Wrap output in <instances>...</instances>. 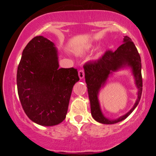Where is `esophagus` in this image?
<instances>
[{"label": "esophagus", "mask_w": 156, "mask_h": 156, "mask_svg": "<svg viewBox=\"0 0 156 156\" xmlns=\"http://www.w3.org/2000/svg\"><path fill=\"white\" fill-rule=\"evenodd\" d=\"M78 74H79V77H80V80H82L84 76V71L83 69H80L78 72Z\"/></svg>", "instance_id": "obj_1"}]
</instances>
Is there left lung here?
<instances>
[{"label":"left lung","mask_w":156,"mask_h":156,"mask_svg":"<svg viewBox=\"0 0 156 156\" xmlns=\"http://www.w3.org/2000/svg\"><path fill=\"white\" fill-rule=\"evenodd\" d=\"M132 68L138 88V97L133 108L123 116L112 120L106 118L102 114L98 94L110 74L123 67ZM85 81L91 105V116L94 120L104 124H114L126 119L139 103L142 94L143 81L141 75V60L139 53L131 38L125 36L123 43L114 52L107 50L98 60L88 62L84 65Z\"/></svg>","instance_id":"obj_1"}]
</instances>
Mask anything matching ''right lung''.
<instances>
[{"mask_svg": "<svg viewBox=\"0 0 156 156\" xmlns=\"http://www.w3.org/2000/svg\"><path fill=\"white\" fill-rule=\"evenodd\" d=\"M77 69L59 68L55 44L36 36L22 53L17 71L21 105L28 118L37 124L52 126L65 120Z\"/></svg>", "mask_w": 156, "mask_h": 156, "instance_id": "right-lung-1", "label": "right lung"}]
</instances>
